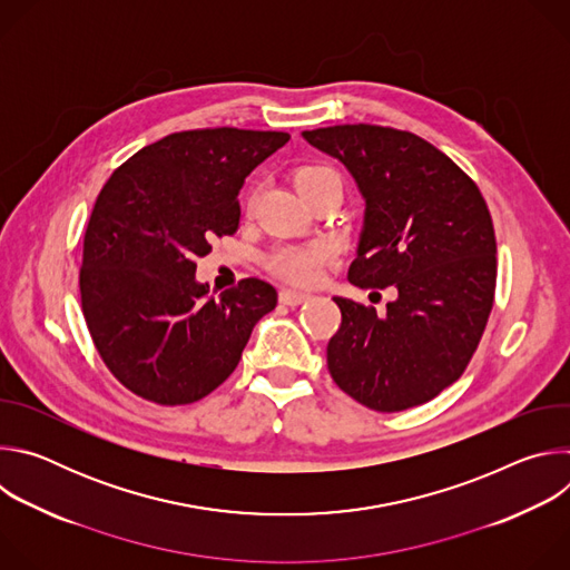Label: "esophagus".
<instances>
[{
  "instance_id": "1",
  "label": "esophagus",
  "mask_w": 570,
  "mask_h": 570,
  "mask_svg": "<svg viewBox=\"0 0 570 570\" xmlns=\"http://www.w3.org/2000/svg\"><path fill=\"white\" fill-rule=\"evenodd\" d=\"M306 299H308V293H299V291H282L279 293V302L286 306H297Z\"/></svg>"
}]
</instances>
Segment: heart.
I'll list each match as a JSON object with an SVG mask.
<instances>
[{"mask_svg":"<svg viewBox=\"0 0 570 570\" xmlns=\"http://www.w3.org/2000/svg\"><path fill=\"white\" fill-rule=\"evenodd\" d=\"M293 185L299 191V196L308 203L311 198L324 194V191H341L343 183L336 169L327 165H304L295 169ZM330 246L327 243H308V246H284L277 248L268 257V268L293 282V284H313L320 277L322 266L330 259Z\"/></svg>","mask_w":570,"mask_h":570,"instance_id":"b5f03b06","label":"heart"}]
</instances>
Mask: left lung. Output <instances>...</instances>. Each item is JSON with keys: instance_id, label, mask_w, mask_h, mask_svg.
Here are the masks:
<instances>
[{"instance_id": "1", "label": "left lung", "mask_w": 570, "mask_h": 570, "mask_svg": "<svg viewBox=\"0 0 570 570\" xmlns=\"http://www.w3.org/2000/svg\"><path fill=\"white\" fill-rule=\"evenodd\" d=\"M302 137L345 165L365 200L347 279L396 288L383 315L334 297L343 322L327 345L330 372L379 413L426 403L460 379L494 304L490 209L455 161L413 132L347 124Z\"/></svg>"}]
</instances>
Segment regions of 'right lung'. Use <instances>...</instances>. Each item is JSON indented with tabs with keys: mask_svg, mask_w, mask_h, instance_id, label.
<instances>
[{
	"mask_svg": "<svg viewBox=\"0 0 570 570\" xmlns=\"http://www.w3.org/2000/svg\"><path fill=\"white\" fill-rule=\"evenodd\" d=\"M291 135L207 128L137 150L101 189L83 240L80 304L110 372L159 405L194 403L238 365L277 291L248 277L218 295L196 279L234 234L238 191Z\"/></svg>",
	"mask_w": 570,
	"mask_h": 570,
	"instance_id": "obj_1",
	"label": "right lung"
}]
</instances>
